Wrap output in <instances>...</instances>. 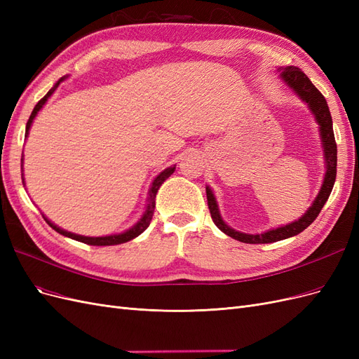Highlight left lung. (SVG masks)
I'll list each match as a JSON object with an SVG mask.
<instances>
[{
  "mask_svg": "<svg viewBox=\"0 0 359 359\" xmlns=\"http://www.w3.org/2000/svg\"><path fill=\"white\" fill-rule=\"evenodd\" d=\"M280 76L290 88L295 91L301 99L306 102L311 112L316 116V121L319 123L320 128V137H322V145L325 151V158H327V173H325V180L322 184V189L318 194L316 201L313 202V205L309 208V211L304 214L299 220L289 223L286 226L277 227V229L268 231L264 233H257V235H248V233H241L233 231L232 227L227 226L219 214V208H217V202L214 194L210 187H206V201H208V208L211 219L214 224L219 227L222 232L226 235H229L233 240H238L241 243L247 244H268V243H276L286 240V238L295 236L301 233L304 229L316 220V217L319 215L320 210L323 208L325 202L328 201L330 194L332 191L334 182H335V175H337V144H335V137H334V130H332V118L327 100L322 95V93L311 83V81L307 78L306 73H304L298 67H285L280 69Z\"/></svg>",
  "mask_w": 359,
  "mask_h": 359,
  "instance_id": "8db88e82",
  "label": "left lung"
}]
</instances>
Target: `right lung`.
I'll list each match as a JSON object with an SVG mask.
<instances>
[{"instance_id": "1", "label": "right lung", "mask_w": 359, "mask_h": 359, "mask_svg": "<svg viewBox=\"0 0 359 359\" xmlns=\"http://www.w3.org/2000/svg\"><path fill=\"white\" fill-rule=\"evenodd\" d=\"M61 81H62V79H60V81L55 83V86H53L52 90H49V93H48L45 97H43V99H40L39 103L34 106V109H32V112H31V115H29V119H28V123H27V128H25V135H27V136H28V130H29V127H31L32 119L36 118L37 112L41 109L43 104L46 103V100L52 95V93L57 90V86L60 85ZM173 170H175V166H173V168H168L166 170H163V172L160 173V175L154 180L153 186H151V190H149V203H148V206H147V211H145L144 217H142V219H140V222H139L136 226H133L132 229H128V231L124 232V233L111 235V236H97V238H93V236H82V235H76V233H72V232L60 229L58 226L50 223V222L46 219V217H45V220H46V223L52 227V229H55L58 233H61V235H64V236H69V238H72V240L81 241V243H83V244H90V245H116V244L127 243V241H130V240H133V238L139 236V235L142 233V232L147 229V227L149 226L151 220H153V214H154V208H156V194H157V191H158L161 184L165 182V181L172 175Z\"/></svg>"}]
</instances>
